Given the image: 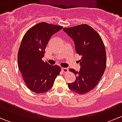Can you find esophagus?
Instances as JSON below:
<instances>
[{
  "label": "esophagus",
  "mask_w": 122,
  "mask_h": 122,
  "mask_svg": "<svg viewBox=\"0 0 122 122\" xmlns=\"http://www.w3.org/2000/svg\"><path fill=\"white\" fill-rule=\"evenodd\" d=\"M61 70L63 72H67L68 71V69L67 68H62Z\"/></svg>",
  "instance_id": "1"
}]
</instances>
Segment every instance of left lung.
Listing matches in <instances>:
<instances>
[{
	"label": "left lung",
	"instance_id": "1",
	"mask_svg": "<svg viewBox=\"0 0 122 122\" xmlns=\"http://www.w3.org/2000/svg\"><path fill=\"white\" fill-rule=\"evenodd\" d=\"M63 30L73 39L76 52L81 56L80 71L69 70L76 75V79L68 83V87L77 94H86L97 86L105 71L106 53L104 43L99 34L88 25L63 28Z\"/></svg>",
	"mask_w": 122,
	"mask_h": 122
}]
</instances>
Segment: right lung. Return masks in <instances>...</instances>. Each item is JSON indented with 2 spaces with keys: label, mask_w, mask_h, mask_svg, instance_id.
<instances>
[{
  "label": "right lung",
  "mask_w": 122,
  "mask_h": 122,
  "mask_svg": "<svg viewBox=\"0 0 122 122\" xmlns=\"http://www.w3.org/2000/svg\"><path fill=\"white\" fill-rule=\"evenodd\" d=\"M62 26L41 22L30 28L25 33L19 46L18 65L27 87L37 94L52 88L61 68L44 62L45 48L55 33Z\"/></svg>",
  "instance_id": "add662e5"
}]
</instances>
